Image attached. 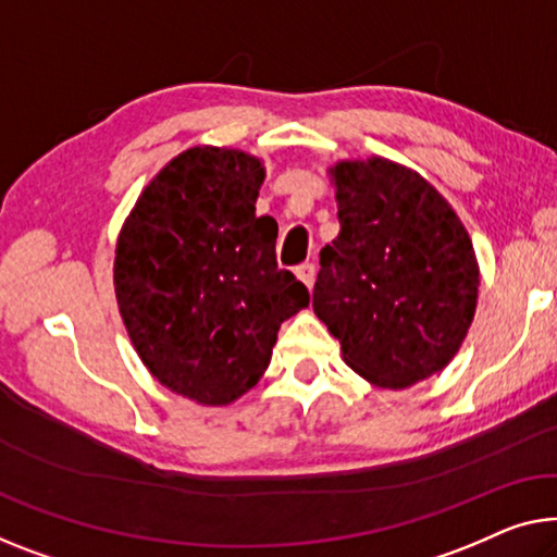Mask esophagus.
<instances>
[{
	"mask_svg": "<svg viewBox=\"0 0 557 557\" xmlns=\"http://www.w3.org/2000/svg\"><path fill=\"white\" fill-rule=\"evenodd\" d=\"M295 275L307 289H310L314 285V275H318V268H314L312 262H305V264H300V268H295Z\"/></svg>",
	"mask_w": 557,
	"mask_h": 557,
	"instance_id": "34e87169",
	"label": "esophagus"
}]
</instances>
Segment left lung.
Masks as SVG:
<instances>
[{
	"mask_svg": "<svg viewBox=\"0 0 557 557\" xmlns=\"http://www.w3.org/2000/svg\"><path fill=\"white\" fill-rule=\"evenodd\" d=\"M339 235L320 252L312 310L350 368L387 389L455 358L475 314L480 270L447 199L403 164L337 162Z\"/></svg>",
	"mask_w": 557,
	"mask_h": 557,
	"instance_id": "obj_1",
	"label": "left lung"
}]
</instances>
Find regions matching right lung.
Returning <instances> with one entry per match:
<instances>
[{
    "label": "right lung",
    "instance_id": "1",
    "mask_svg": "<svg viewBox=\"0 0 557 557\" xmlns=\"http://www.w3.org/2000/svg\"><path fill=\"white\" fill-rule=\"evenodd\" d=\"M257 157L193 147L139 195L114 250V293L147 370L199 405H230L268 370L277 330L310 293L257 218Z\"/></svg>",
    "mask_w": 557,
    "mask_h": 557
}]
</instances>
